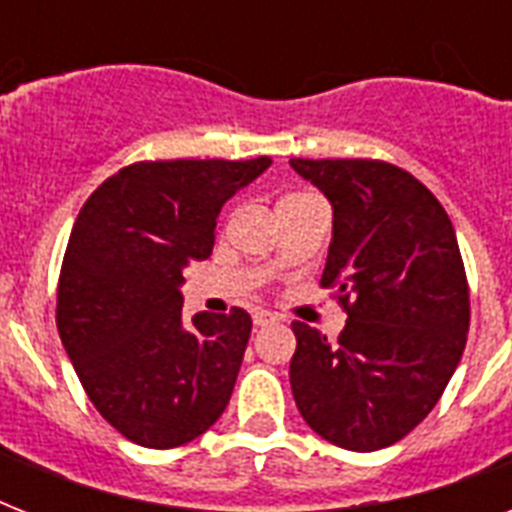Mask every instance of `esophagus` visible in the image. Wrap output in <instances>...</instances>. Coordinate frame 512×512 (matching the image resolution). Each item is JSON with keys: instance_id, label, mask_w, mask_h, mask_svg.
Segmentation results:
<instances>
[{"instance_id": "1", "label": "esophagus", "mask_w": 512, "mask_h": 512, "mask_svg": "<svg viewBox=\"0 0 512 512\" xmlns=\"http://www.w3.org/2000/svg\"><path fill=\"white\" fill-rule=\"evenodd\" d=\"M252 321H255V327H271V324H276V316H273V313H268V311H255L252 313Z\"/></svg>"}]
</instances>
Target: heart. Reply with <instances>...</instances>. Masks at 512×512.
Returning <instances> with one entry per match:
<instances>
[{
    "label": "heart",
    "mask_w": 512,
    "mask_h": 512,
    "mask_svg": "<svg viewBox=\"0 0 512 512\" xmlns=\"http://www.w3.org/2000/svg\"><path fill=\"white\" fill-rule=\"evenodd\" d=\"M287 199H295V196H287Z\"/></svg>",
    "instance_id": "obj_1"
}]
</instances>
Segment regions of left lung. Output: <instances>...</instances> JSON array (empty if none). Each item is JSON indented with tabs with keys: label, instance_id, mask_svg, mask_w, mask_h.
Here are the masks:
<instances>
[{
	"label": "left lung",
	"instance_id": "8db88e82",
	"mask_svg": "<svg viewBox=\"0 0 512 512\" xmlns=\"http://www.w3.org/2000/svg\"><path fill=\"white\" fill-rule=\"evenodd\" d=\"M289 164L332 204L321 284L348 311L337 342L292 324L295 404L329 444L374 452L428 417L460 364L470 300L457 233L436 196L393 164Z\"/></svg>",
	"mask_w": 512,
	"mask_h": 512
}]
</instances>
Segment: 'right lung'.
Returning <instances> with one entry per match:
<instances>
[{
  "label": "right lung",
  "mask_w": 512,
  "mask_h": 512,
  "mask_svg": "<svg viewBox=\"0 0 512 512\" xmlns=\"http://www.w3.org/2000/svg\"><path fill=\"white\" fill-rule=\"evenodd\" d=\"M271 167L175 159L111 175L84 201L58 284V332L87 396L124 438L172 449L231 401L247 311L183 316V271L207 260L220 209Z\"/></svg>",
  "instance_id": "right-lung-1"
}]
</instances>
